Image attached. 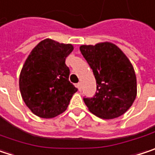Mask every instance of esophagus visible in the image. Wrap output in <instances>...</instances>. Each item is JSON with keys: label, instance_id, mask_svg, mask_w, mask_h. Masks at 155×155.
<instances>
[{"label": "esophagus", "instance_id": "34e87169", "mask_svg": "<svg viewBox=\"0 0 155 155\" xmlns=\"http://www.w3.org/2000/svg\"><path fill=\"white\" fill-rule=\"evenodd\" d=\"M77 87H78V91H81L82 90V84H81V83L77 84Z\"/></svg>", "mask_w": 155, "mask_h": 155}]
</instances>
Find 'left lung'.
Returning <instances> with one entry per match:
<instances>
[{
  "label": "left lung",
  "instance_id": "obj_1",
  "mask_svg": "<svg viewBox=\"0 0 155 155\" xmlns=\"http://www.w3.org/2000/svg\"><path fill=\"white\" fill-rule=\"evenodd\" d=\"M80 51L93 70L97 84L94 97L84 98L89 111L102 119L124 115L137 96V78L127 56L110 42L82 45Z\"/></svg>",
  "mask_w": 155,
  "mask_h": 155
}]
</instances>
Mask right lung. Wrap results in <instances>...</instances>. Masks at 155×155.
Returning a JSON list of instances; mask_svg holds the SVG:
<instances>
[{
  "label": "right lung",
  "mask_w": 155,
  "mask_h": 155,
  "mask_svg": "<svg viewBox=\"0 0 155 155\" xmlns=\"http://www.w3.org/2000/svg\"><path fill=\"white\" fill-rule=\"evenodd\" d=\"M71 44L53 39L40 41L31 50L19 77L22 98L31 111L41 118H53L63 113L78 89L69 81L66 57Z\"/></svg>",
  "instance_id": "1"
}]
</instances>
